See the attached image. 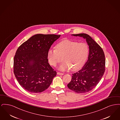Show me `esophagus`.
Listing matches in <instances>:
<instances>
[{
	"mask_svg": "<svg viewBox=\"0 0 120 120\" xmlns=\"http://www.w3.org/2000/svg\"><path fill=\"white\" fill-rule=\"evenodd\" d=\"M57 74L58 75H63L64 74V73H62V72H57Z\"/></svg>",
	"mask_w": 120,
	"mask_h": 120,
	"instance_id": "esophagus-1",
	"label": "esophagus"
}]
</instances>
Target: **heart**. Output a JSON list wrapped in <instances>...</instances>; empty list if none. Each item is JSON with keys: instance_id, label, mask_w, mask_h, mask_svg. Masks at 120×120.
Masks as SVG:
<instances>
[{"instance_id": "heart-1", "label": "heart", "mask_w": 120, "mask_h": 120, "mask_svg": "<svg viewBox=\"0 0 120 120\" xmlns=\"http://www.w3.org/2000/svg\"><path fill=\"white\" fill-rule=\"evenodd\" d=\"M56 49H50L47 54L50 64L55 67L63 60L59 69L64 71L71 68L76 71L84 64L89 54V48L85 43H78L70 40H64L56 45Z\"/></svg>"}]
</instances>
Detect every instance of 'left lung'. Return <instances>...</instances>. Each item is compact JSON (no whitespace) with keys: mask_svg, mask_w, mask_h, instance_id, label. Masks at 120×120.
Instances as JSON below:
<instances>
[{"mask_svg":"<svg viewBox=\"0 0 120 120\" xmlns=\"http://www.w3.org/2000/svg\"><path fill=\"white\" fill-rule=\"evenodd\" d=\"M86 39L89 47L88 59L84 67L72 74L69 89L77 93H85L94 88L103 77L105 70V58L102 48L88 34H72Z\"/></svg>","mask_w":120,"mask_h":120,"instance_id":"obj_1","label":"left lung"}]
</instances>
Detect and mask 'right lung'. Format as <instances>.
<instances>
[{
    "label": "right lung",
    "instance_id": "1",
    "mask_svg": "<svg viewBox=\"0 0 120 120\" xmlns=\"http://www.w3.org/2000/svg\"><path fill=\"white\" fill-rule=\"evenodd\" d=\"M60 35L36 34L17 49L14 57L13 72L24 89L33 93L45 91L57 75L50 66L48 52Z\"/></svg>",
    "mask_w": 120,
    "mask_h": 120
}]
</instances>
